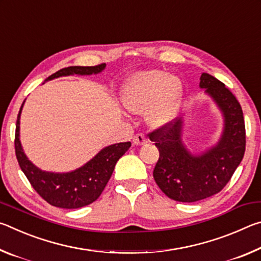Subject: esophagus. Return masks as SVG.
Returning <instances> with one entry per match:
<instances>
[{"instance_id":"esophagus-1","label":"esophagus","mask_w":261,"mask_h":261,"mask_svg":"<svg viewBox=\"0 0 261 261\" xmlns=\"http://www.w3.org/2000/svg\"><path fill=\"white\" fill-rule=\"evenodd\" d=\"M132 143L134 145H137V146H139V145H144L147 143V138L145 137L144 134H137L134 137V140H132Z\"/></svg>"}]
</instances>
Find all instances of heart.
I'll return each mask as SVG.
<instances>
[{"label":"heart","instance_id":"heart-1","mask_svg":"<svg viewBox=\"0 0 261 261\" xmlns=\"http://www.w3.org/2000/svg\"><path fill=\"white\" fill-rule=\"evenodd\" d=\"M182 95L183 86L178 78L152 70L132 77L124 86L122 100L125 107L136 114L148 111L149 124L161 126L176 116Z\"/></svg>","mask_w":261,"mask_h":261}]
</instances>
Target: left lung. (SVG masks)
Returning <instances> with one entry per match:
<instances>
[{"mask_svg": "<svg viewBox=\"0 0 261 261\" xmlns=\"http://www.w3.org/2000/svg\"><path fill=\"white\" fill-rule=\"evenodd\" d=\"M200 87L222 110L224 129L219 143L201 155H192L182 143V118L149 132L160 156L153 177L161 191L176 201L193 202L219 193L230 180L245 152L243 110L230 90L219 79L202 73Z\"/></svg>", "mask_w": 261, "mask_h": 261, "instance_id": "8db88e82", "label": "left lung"}]
</instances>
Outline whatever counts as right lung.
Returning <instances> with one entry per match:
<instances>
[{
    "label": "right lung",
    "mask_w": 261,
    "mask_h": 261,
    "mask_svg": "<svg viewBox=\"0 0 261 261\" xmlns=\"http://www.w3.org/2000/svg\"><path fill=\"white\" fill-rule=\"evenodd\" d=\"M106 64L94 67H68L59 70L48 77V81L69 74H92L101 72ZM24 105V102H23ZM17 116L15 134V151L20 169L29 182L42 199L51 206L60 208H79L95 201L102 193L112 176L115 165L123 154L130 148L131 143H120L103 148L86 165L71 173L55 174L42 171L35 167L23 152L19 141V117L23 108Z\"/></svg>",
    "instance_id": "add662e5"
}]
</instances>
